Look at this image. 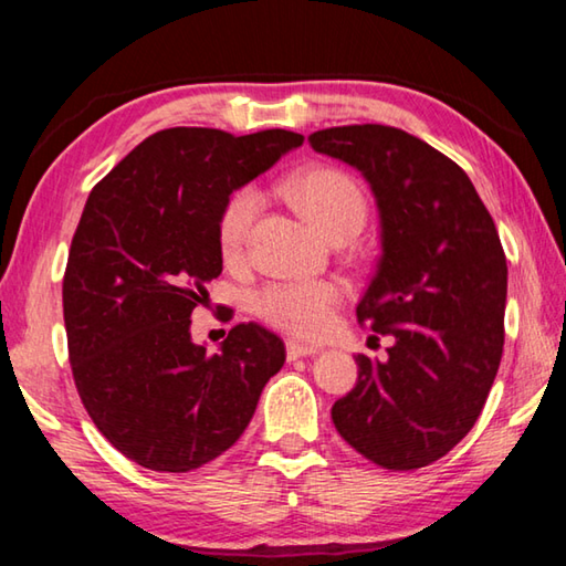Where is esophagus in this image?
I'll return each instance as SVG.
<instances>
[{"mask_svg":"<svg viewBox=\"0 0 566 566\" xmlns=\"http://www.w3.org/2000/svg\"><path fill=\"white\" fill-rule=\"evenodd\" d=\"M319 349L310 347V344H300V342H286V357L290 359H302V357H314Z\"/></svg>","mask_w":566,"mask_h":566,"instance_id":"1","label":"esophagus"}]
</instances>
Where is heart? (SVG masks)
Returning <instances> with one entry per match:
<instances>
[{"label": "heart", "mask_w": 566, "mask_h": 566, "mask_svg": "<svg viewBox=\"0 0 566 566\" xmlns=\"http://www.w3.org/2000/svg\"><path fill=\"white\" fill-rule=\"evenodd\" d=\"M284 195L327 242L334 237H357L367 222V199L357 181L342 169H304L286 181ZM260 205V195L252 187L229 195L217 227L219 249L227 262L242 256ZM339 304L342 290L334 282H280L256 294L254 310L266 324L292 337L317 339L332 327Z\"/></svg>", "instance_id": "heart-1"}]
</instances>
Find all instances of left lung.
<instances>
[{
    "mask_svg": "<svg viewBox=\"0 0 566 566\" xmlns=\"http://www.w3.org/2000/svg\"><path fill=\"white\" fill-rule=\"evenodd\" d=\"M310 145L369 181L381 256L357 319L395 337L387 361L359 354L332 421L369 462L427 467L474 427L500 369L506 256L494 219L462 167L397 127H332Z\"/></svg>",
    "mask_w": 566,
    "mask_h": 566,
    "instance_id": "8db88e82",
    "label": "left lung"
}]
</instances>
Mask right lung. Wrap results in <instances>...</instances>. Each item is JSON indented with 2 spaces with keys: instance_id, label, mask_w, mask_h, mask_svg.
<instances>
[{
  "instance_id": "right-lung-1",
  "label": "right lung",
  "mask_w": 566,
  "mask_h": 566,
  "mask_svg": "<svg viewBox=\"0 0 566 566\" xmlns=\"http://www.w3.org/2000/svg\"><path fill=\"white\" fill-rule=\"evenodd\" d=\"M304 137L171 127L134 147L84 205L62 302L76 391L112 447L155 472H191L252 419L284 342L237 324L217 354L191 342V312L222 274L219 214Z\"/></svg>"
}]
</instances>
